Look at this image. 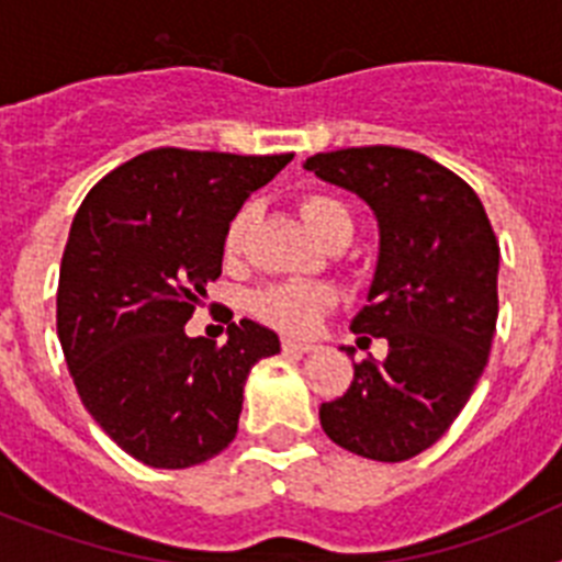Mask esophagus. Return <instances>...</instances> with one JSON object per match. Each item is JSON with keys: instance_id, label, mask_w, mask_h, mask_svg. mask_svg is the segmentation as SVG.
<instances>
[{"instance_id": "esophagus-1", "label": "esophagus", "mask_w": 562, "mask_h": 562, "mask_svg": "<svg viewBox=\"0 0 562 562\" xmlns=\"http://www.w3.org/2000/svg\"><path fill=\"white\" fill-rule=\"evenodd\" d=\"M284 351H295V355H310V351H315V342L295 340V337H286V340H284Z\"/></svg>"}]
</instances>
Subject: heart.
Listing matches in <instances>:
<instances>
[{
	"label": "heart",
	"mask_w": 562,
	"mask_h": 562,
	"mask_svg": "<svg viewBox=\"0 0 562 562\" xmlns=\"http://www.w3.org/2000/svg\"><path fill=\"white\" fill-rule=\"evenodd\" d=\"M301 216L321 238L329 236L335 227L351 225L349 207L342 205L340 200H335V196H329V193H306L304 200H301ZM252 220H256V205L252 202H245V205H238L233 211V216L225 225V236H222L225 256H241ZM335 304V286L321 284V281L270 284L250 297L252 312L261 321L286 331H310Z\"/></svg>",
	"instance_id": "1"
}]
</instances>
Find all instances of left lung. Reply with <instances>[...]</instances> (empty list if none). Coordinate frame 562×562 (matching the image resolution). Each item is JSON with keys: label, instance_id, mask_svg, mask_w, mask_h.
<instances>
[{"label": "left lung", "instance_id": "left-lung-1", "mask_svg": "<svg viewBox=\"0 0 562 562\" xmlns=\"http://www.w3.org/2000/svg\"><path fill=\"white\" fill-rule=\"evenodd\" d=\"M304 168L374 211L380 256L351 331L360 349L374 337L389 342L382 362H355L349 391L321 405V425L362 459H414L448 434L484 374L498 321V238L473 188L411 148H340Z\"/></svg>", "mask_w": 562, "mask_h": 562}]
</instances>
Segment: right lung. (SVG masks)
Here are the masks:
<instances>
[{
  "label": "right lung",
  "instance_id": "obj_1",
  "mask_svg": "<svg viewBox=\"0 0 562 562\" xmlns=\"http://www.w3.org/2000/svg\"><path fill=\"white\" fill-rule=\"evenodd\" d=\"M290 160L154 148L78 207L58 276V340L83 408L143 464L186 470L222 453L247 374L281 351L276 331L247 317L227 321L222 346L188 337L186 324L222 276L233 211Z\"/></svg>",
  "mask_w": 562,
  "mask_h": 562
}]
</instances>
